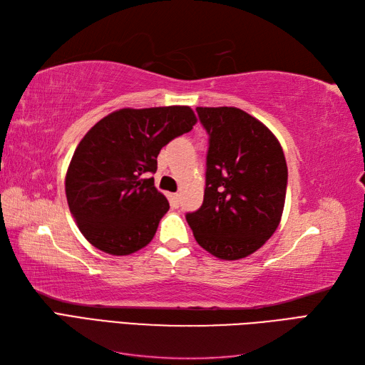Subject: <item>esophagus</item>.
<instances>
[{
  "mask_svg": "<svg viewBox=\"0 0 365 365\" xmlns=\"http://www.w3.org/2000/svg\"><path fill=\"white\" fill-rule=\"evenodd\" d=\"M170 205L175 207V208L180 207V195L178 193L170 195Z\"/></svg>",
  "mask_w": 365,
  "mask_h": 365,
  "instance_id": "34e87169",
  "label": "esophagus"
}]
</instances>
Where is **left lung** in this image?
<instances>
[{"label":"left lung","instance_id":"left-lung-1","mask_svg":"<svg viewBox=\"0 0 365 365\" xmlns=\"http://www.w3.org/2000/svg\"><path fill=\"white\" fill-rule=\"evenodd\" d=\"M208 140L204 202L187 213L197 244L222 260L244 259L277 230L288 168L279 140L235 106L196 108Z\"/></svg>","mask_w":365,"mask_h":365}]
</instances>
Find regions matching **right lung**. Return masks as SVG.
<instances>
[{
	"label": "right lung",
	"instance_id": "add662e5",
	"mask_svg": "<svg viewBox=\"0 0 365 365\" xmlns=\"http://www.w3.org/2000/svg\"><path fill=\"white\" fill-rule=\"evenodd\" d=\"M196 121L190 106L123 108L86 132L70 161L65 193L93 247L128 256L153 239L169 202L149 176L160 150Z\"/></svg>",
	"mask_w": 365,
	"mask_h": 365
}]
</instances>
